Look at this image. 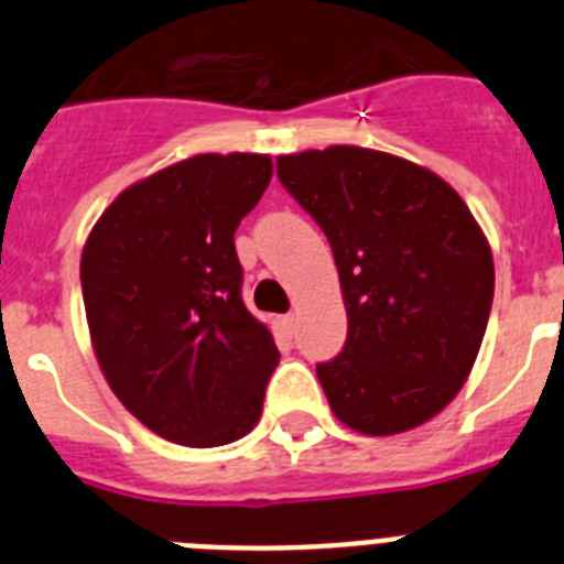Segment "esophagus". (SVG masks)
Instances as JSON below:
<instances>
[{
    "mask_svg": "<svg viewBox=\"0 0 564 564\" xmlns=\"http://www.w3.org/2000/svg\"><path fill=\"white\" fill-rule=\"evenodd\" d=\"M296 325H299L296 313H288V316H282V327H285L288 336H293V333H296Z\"/></svg>",
    "mask_w": 564,
    "mask_h": 564,
    "instance_id": "obj_1",
    "label": "esophagus"
}]
</instances>
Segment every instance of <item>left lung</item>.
<instances>
[{
  "instance_id": "obj_1",
  "label": "left lung",
  "mask_w": 564,
  "mask_h": 564,
  "mask_svg": "<svg viewBox=\"0 0 564 564\" xmlns=\"http://www.w3.org/2000/svg\"><path fill=\"white\" fill-rule=\"evenodd\" d=\"M276 174L338 268L347 341L316 367L333 415L372 437L432 421L486 336L495 259L482 228L443 177L376 149L279 154Z\"/></svg>"
}]
</instances>
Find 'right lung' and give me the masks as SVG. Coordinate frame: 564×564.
<instances>
[{
  "instance_id": "right-lung-1",
  "label": "right lung",
  "mask_w": 564,
  "mask_h": 564,
  "mask_svg": "<svg viewBox=\"0 0 564 564\" xmlns=\"http://www.w3.org/2000/svg\"><path fill=\"white\" fill-rule=\"evenodd\" d=\"M271 174L268 154H194L123 188L84 242V307L109 390L181 446H226L262 415L279 350L242 305L234 231Z\"/></svg>"
}]
</instances>
